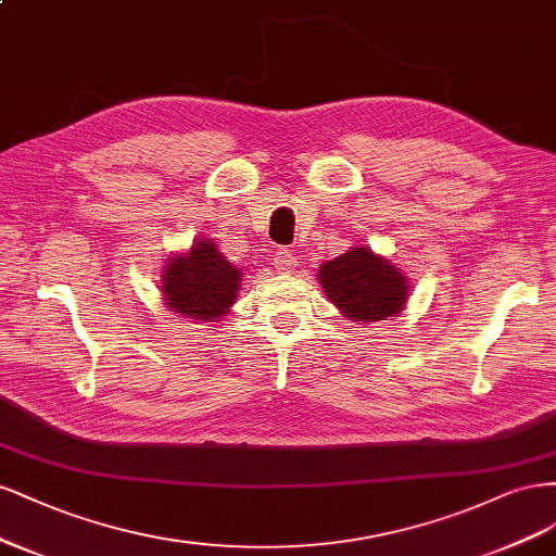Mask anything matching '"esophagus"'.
I'll return each instance as SVG.
<instances>
[{
    "mask_svg": "<svg viewBox=\"0 0 556 556\" xmlns=\"http://www.w3.org/2000/svg\"><path fill=\"white\" fill-rule=\"evenodd\" d=\"M273 265H275L277 273H283V275H286V273H293V270H295L298 258H295V254L291 252L289 247H281V249H277V252H275Z\"/></svg>",
    "mask_w": 556,
    "mask_h": 556,
    "instance_id": "34e87169",
    "label": "esophagus"
}]
</instances>
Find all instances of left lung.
Returning a JSON list of instances; mask_svg holds the SVG:
<instances>
[{
	"label": "left lung",
	"mask_w": 556,
	"mask_h": 556,
	"mask_svg": "<svg viewBox=\"0 0 556 556\" xmlns=\"http://www.w3.org/2000/svg\"><path fill=\"white\" fill-rule=\"evenodd\" d=\"M318 281L351 320H386L406 302V279L395 265L371 254L367 247H355L349 254L326 261Z\"/></svg>",
	"instance_id": "1"
}]
</instances>
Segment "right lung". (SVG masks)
I'll use <instances>...</instances> for the list:
<instances>
[{
	"label": "right lung",
	"mask_w": 556,
	"mask_h": 556,
	"mask_svg": "<svg viewBox=\"0 0 556 556\" xmlns=\"http://www.w3.org/2000/svg\"><path fill=\"white\" fill-rule=\"evenodd\" d=\"M240 289V270L230 265L212 240L193 244L189 256L170 258L164 273L166 304L177 314L214 320L226 314Z\"/></svg>",
	"instance_id": "1"
}]
</instances>
